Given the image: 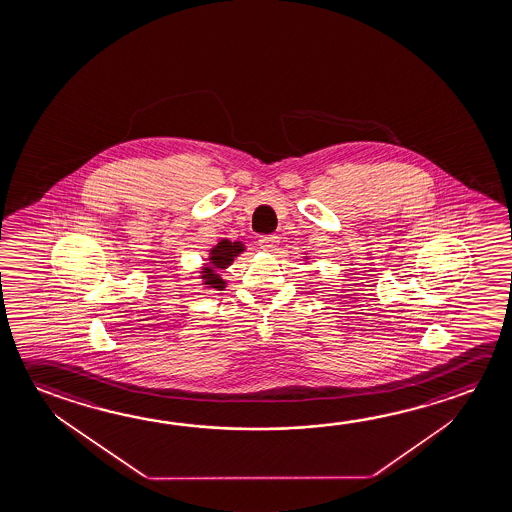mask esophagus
Wrapping results in <instances>:
<instances>
[{"label":"esophagus","instance_id":"1","mask_svg":"<svg viewBox=\"0 0 512 512\" xmlns=\"http://www.w3.org/2000/svg\"><path fill=\"white\" fill-rule=\"evenodd\" d=\"M277 244V235H260L259 237V246L262 250H266V252H275Z\"/></svg>","mask_w":512,"mask_h":512}]
</instances>
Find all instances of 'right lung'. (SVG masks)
<instances>
[{
    "mask_svg": "<svg viewBox=\"0 0 512 512\" xmlns=\"http://www.w3.org/2000/svg\"><path fill=\"white\" fill-rule=\"evenodd\" d=\"M239 252H243V244L230 243L227 239H223L210 253V262L214 264V268H227L228 264L234 260L235 255ZM202 278L205 280V284L210 285L216 291H221L225 287V282L219 278V275H216V271L212 268L205 269Z\"/></svg>",
    "mask_w": 512,
    "mask_h": 512,
    "instance_id": "add662e5",
    "label": "right lung"
}]
</instances>
